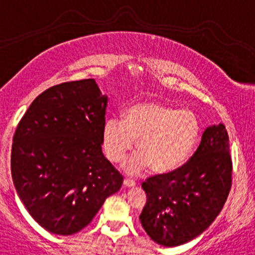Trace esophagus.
<instances>
[{
    "label": "esophagus",
    "instance_id": "esophagus-1",
    "mask_svg": "<svg viewBox=\"0 0 255 255\" xmlns=\"http://www.w3.org/2000/svg\"><path fill=\"white\" fill-rule=\"evenodd\" d=\"M123 184H125L126 187H134V185H135V180L130 179V178H126L125 182H123Z\"/></svg>",
    "mask_w": 255,
    "mask_h": 255
}]
</instances>
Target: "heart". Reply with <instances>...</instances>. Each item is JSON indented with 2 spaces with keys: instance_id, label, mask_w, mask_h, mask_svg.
<instances>
[{
  "instance_id": "obj_1",
  "label": "heart",
  "mask_w": 255,
  "mask_h": 255,
  "mask_svg": "<svg viewBox=\"0 0 255 255\" xmlns=\"http://www.w3.org/2000/svg\"><path fill=\"white\" fill-rule=\"evenodd\" d=\"M201 135V125L190 111L157 102H140L126 111L125 120L111 117L103 125V147L108 159L118 163L134 148L138 154L126 163L129 174L152 167L155 173L179 169L189 159Z\"/></svg>"
}]
</instances>
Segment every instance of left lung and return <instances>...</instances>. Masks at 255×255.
Segmentation results:
<instances>
[{"mask_svg": "<svg viewBox=\"0 0 255 255\" xmlns=\"http://www.w3.org/2000/svg\"><path fill=\"white\" fill-rule=\"evenodd\" d=\"M232 155L224 125L204 130L185 164L142 183L147 202L139 219L148 236L177 247L203 233L221 213L232 188Z\"/></svg>", "mask_w": 255, "mask_h": 255, "instance_id": "obj_1", "label": "left lung"}]
</instances>
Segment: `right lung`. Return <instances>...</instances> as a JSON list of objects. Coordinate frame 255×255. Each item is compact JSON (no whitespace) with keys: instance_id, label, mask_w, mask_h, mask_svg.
<instances>
[{"instance_id":"obj_1","label":"right lung","mask_w":255,"mask_h":255,"mask_svg":"<svg viewBox=\"0 0 255 255\" xmlns=\"http://www.w3.org/2000/svg\"><path fill=\"white\" fill-rule=\"evenodd\" d=\"M107 102L92 78L59 83L31 103L14 130L13 184L51 233L80 232L122 187V174L102 153Z\"/></svg>"}]
</instances>
